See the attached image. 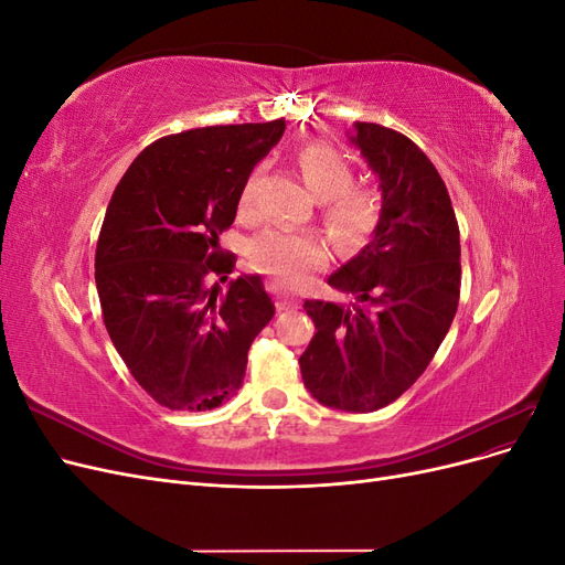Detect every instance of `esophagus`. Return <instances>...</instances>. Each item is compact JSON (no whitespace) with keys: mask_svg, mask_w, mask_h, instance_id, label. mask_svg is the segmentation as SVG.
Returning <instances> with one entry per match:
<instances>
[{"mask_svg":"<svg viewBox=\"0 0 565 565\" xmlns=\"http://www.w3.org/2000/svg\"><path fill=\"white\" fill-rule=\"evenodd\" d=\"M278 311H289V309H297V301L287 299V297H278Z\"/></svg>","mask_w":565,"mask_h":565,"instance_id":"esophagus-1","label":"esophagus"}]
</instances>
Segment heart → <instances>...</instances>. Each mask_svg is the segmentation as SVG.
I'll return each instance as SVG.
<instances>
[{"label":"heart","instance_id":"1","mask_svg":"<svg viewBox=\"0 0 565 565\" xmlns=\"http://www.w3.org/2000/svg\"><path fill=\"white\" fill-rule=\"evenodd\" d=\"M297 167L303 185L322 204L320 216L332 241L341 249H353L377 224V198L365 185H351V167L324 143L306 146L299 152ZM256 181L259 172H252L243 185L241 214H252L254 210ZM249 259L285 285H299L328 262V245L311 231L270 228L249 243Z\"/></svg>","mask_w":565,"mask_h":565}]
</instances>
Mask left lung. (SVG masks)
Listing matches in <instances>:
<instances>
[{"label": "left lung", "mask_w": 565, "mask_h": 565, "mask_svg": "<svg viewBox=\"0 0 565 565\" xmlns=\"http://www.w3.org/2000/svg\"><path fill=\"white\" fill-rule=\"evenodd\" d=\"M380 179L382 212L372 241L328 282L353 295L351 309L306 299L316 322L299 358L311 396L347 413H372L413 386L446 339L459 303V226L431 160L401 131L353 125Z\"/></svg>", "instance_id": "8db88e82"}]
</instances>
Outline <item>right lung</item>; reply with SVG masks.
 <instances>
[{
  "mask_svg": "<svg viewBox=\"0 0 565 565\" xmlns=\"http://www.w3.org/2000/svg\"><path fill=\"white\" fill-rule=\"evenodd\" d=\"M285 119L188 129L150 143L119 179L96 245V289L113 344L152 401L204 413L243 386L247 351L276 306L259 276L226 289L218 247L254 164Z\"/></svg>",
  "mask_w": 565,
  "mask_h": 565,
  "instance_id": "1",
  "label": "right lung"
}]
</instances>
